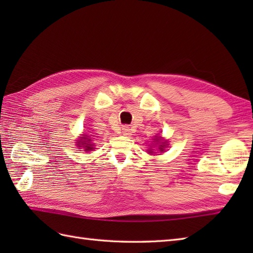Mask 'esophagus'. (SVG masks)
I'll return each mask as SVG.
<instances>
[{
	"instance_id": "esophagus-1",
	"label": "esophagus",
	"mask_w": 253,
	"mask_h": 253,
	"mask_svg": "<svg viewBox=\"0 0 253 253\" xmlns=\"http://www.w3.org/2000/svg\"><path fill=\"white\" fill-rule=\"evenodd\" d=\"M122 132H123L124 136H130L132 131H131V128L129 126H123Z\"/></svg>"
}]
</instances>
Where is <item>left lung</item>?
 I'll use <instances>...</instances> for the list:
<instances>
[{
  "label": "left lung",
  "mask_w": 253,
  "mask_h": 253,
  "mask_svg": "<svg viewBox=\"0 0 253 253\" xmlns=\"http://www.w3.org/2000/svg\"><path fill=\"white\" fill-rule=\"evenodd\" d=\"M154 140L157 141V143H159V151H160V152H163L164 150H165V148H166V146H168V144H166L168 142L163 141V140H162V137H155ZM155 141H154V142H155ZM148 151H149L150 154H153V153H154V152L152 151V149L148 150Z\"/></svg>",
  "instance_id": "obj_1"
}]
</instances>
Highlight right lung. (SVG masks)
Masks as SVG:
<instances>
[{
    "instance_id": "right-lung-1",
    "label": "right lung",
    "mask_w": 253,
    "mask_h": 253,
    "mask_svg": "<svg viewBox=\"0 0 253 253\" xmlns=\"http://www.w3.org/2000/svg\"><path fill=\"white\" fill-rule=\"evenodd\" d=\"M91 139L89 136L87 135H83V137H80L78 140H77V147L78 148H84V151H91V150H93L94 148V144L91 142Z\"/></svg>"
}]
</instances>
